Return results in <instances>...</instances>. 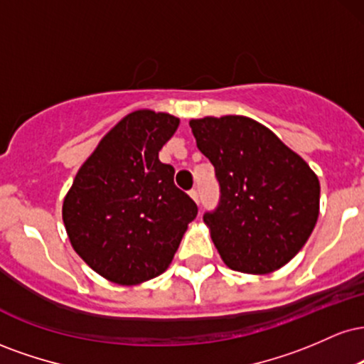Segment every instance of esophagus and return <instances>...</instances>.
<instances>
[{"mask_svg": "<svg viewBox=\"0 0 364 364\" xmlns=\"http://www.w3.org/2000/svg\"><path fill=\"white\" fill-rule=\"evenodd\" d=\"M188 193H190V196H191V198H193V200H195V202H196V203H198V202H200V196H198V190H195V188H193V190H190V191H188Z\"/></svg>", "mask_w": 364, "mask_h": 364, "instance_id": "obj_1", "label": "esophagus"}]
</instances>
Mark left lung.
Segmentation results:
<instances>
[{"label": "left lung", "mask_w": 364, "mask_h": 364, "mask_svg": "<svg viewBox=\"0 0 364 364\" xmlns=\"http://www.w3.org/2000/svg\"><path fill=\"white\" fill-rule=\"evenodd\" d=\"M196 147L215 168L220 202L203 215L229 269L270 274L298 255L315 229L320 181L301 156L246 116L190 121Z\"/></svg>", "instance_id": "8db88e82"}]
</instances>
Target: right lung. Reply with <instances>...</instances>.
<instances>
[{
    "label": "right lung",
    "instance_id": "1",
    "mask_svg": "<svg viewBox=\"0 0 364 364\" xmlns=\"http://www.w3.org/2000/svg\"><path fill=\"white\" fill-rule=\"evenodd\" d=\"M178 127L168 112H129L102 136L63 200L70 243L107 281L139 286L166 272L196 217L173 166L159 161Z\"/></svg>",
    "mask_w": 364,
    "mask_h": 364
}]
</instances>
